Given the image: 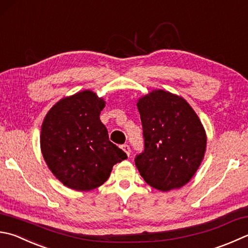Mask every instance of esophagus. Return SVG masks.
Returning <instances> with one entry per match:
<instances>
[{"instance_id": "obj_1", "label": "esophagus", "mask_w": 248, "mask_h": 248, "mask_svg": "<svg viewBox=\"0 0 248 248\" xmlns=\"http://www.w3.org/2000/svg\"><path fill=\"white\" fill-rule=\"evenodd\" d=\"M122 149H123V151L129 156V154H130V148H129L128 144H123Z\"/></svg>"}]
</instances>
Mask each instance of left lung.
I'll return each instance as SVG.
<instances>
[{
    "label": "left lung",
    "instance_id": "left-lung-1",
    "mask_svg": "<svg viewBox=\"0 0 248 248\" xmlns=\"http://www.w3.org/2000/svg\"><path fill=\"white\" fill-rule=\"evenodd\" d=\"M144 149L135 164L144 181L160 191L181 188L198 170L206 150V134L184 98L155 90L137 102Z\"/></svg>",
    "mask_w": 248,
    "mask_h": 248
}]
</instances>
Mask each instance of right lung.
I'll return each mask as SVG.
<instances>
[{"instance_id": "1", "label": "right lung", "mask_w": 248, "mask_h": 248, "mask_svg": "<svg viewBox=\"0 0 248 248\" xmlns=\"http://www.w3.org/2000/svg\"><path fill=\"white\" fill-rule=\"evenodd\" d=\"M105 100L83 91L59 100L42 124L41 151L50 171L70 189L88 191L107 181L112 167L127 158L109 140L100 121Z\"/></svg>"}]
</instances>
